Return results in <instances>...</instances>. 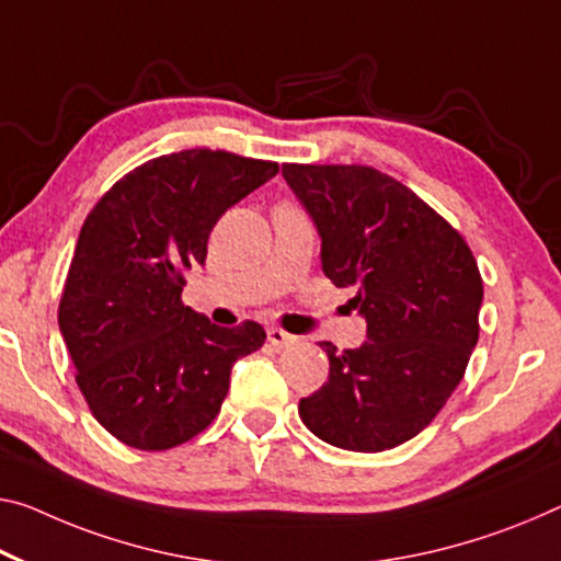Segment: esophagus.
Masks as SVG:
<instances>
[{"instance_id": "34e87169", "label": "esophagus", "mask_w": 561, "mask_h": 561, "mask_svg": "<svg viewBox=\"0 0 561 561\" xmlns=\"http://www.w3.org/2000/svg\"><path fill=\"white\" fill-rule=\"evenodd\" d=\"M268 343L273 348L283 351V348H288V346H293V343H296V335H290L283 329H268Z\"/></svg>"}]
</instances>
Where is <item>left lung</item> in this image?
Here are the masks:
<instances>
[{
	"mask_svg": "<svg viewBox=\"0 0 561 561\" xmlns=\"http://www.w3.org/2000/svg\"><path fill=\"white\" fill-rule=\"evenodd\" d=\"M321 236L333 286L353 290L368 339L339 351L331 374L300 399L325 444L383 451L426 428L467 370L484 286L477 261L442 215L407 185L366 165H283Z\"/></svg>",
	"mask_w": 561,
	"mask_h": 561,
	"instance_id": "obj_1",
	"label": "left lung"
}]
</instances>
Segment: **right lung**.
Segmentation results:
<instances>
[{
  "instance_id": "obj_1",
  "label": "right lung",
  "mask_w": 561,
  "mask_h": 561,
  "mask_svg": "<svg viewBox=\"0 0 561 561\" xmlns=\"http://www.w3.org/2000/svg\"><path fill=\"white\" fill-rule=\"evenodd\" d=\"M278 162L222 150L162 154L127 172L84 220L59 300V331L94 419L119 442L165 451L218 416L261 323L220 329L183 306L185 271L205 265L222 213Z\"/></svg>"
}]
</instances>
